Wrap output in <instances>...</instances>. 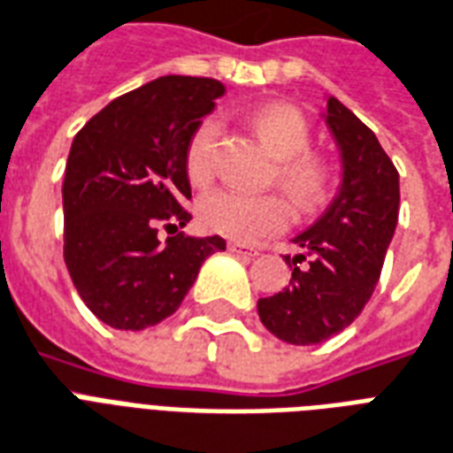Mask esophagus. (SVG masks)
I'll return each mask as SVG.
<instances>
[{
  "label": "esophagus",
  "mask_w": 453,
  "mask_h": 453,
  "mask_svg": "<svg viewBox=\"0 0 453 453\" xmlns=\"http://www.w3.org/2000/svg\"><path fill=\"white\" fill-rule=\"evenodd\" d=\"M229 250L236 255H246V257H255V255H257V250H255L253 246H248V243H239V241H231Z\"/></svg>",
  "instance_id": "34e87169"
}]
</instances>
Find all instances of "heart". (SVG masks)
Returning a JSON list of instances; mask_svg holds the SVG:
<instances>
[{
    "instance_id": "1",
    "label": "heart",
    "mask_w": 453,
    "mask_h": 453,
    "mask_svg": "<svg viewBox=\"0 0 453 453\" xmlns=\"http://www.w3.org/2000/svg\"><path fill=\"white\" fill-rule=\"evenodd\" d=\"M248 124L265 150L277 159L274 179L298 210H312L327 198L332 172L325 159L308 152L311 126L301 111L287 102H267L248 114ZM217 124L200 121L186 145L183 165L190 183L205 186L212 176V145ZM200 224L229 239L255 241L284 229L288 207L279 196H246L239 190H212L198 203Z\"/></svg>"
}]
</instances>
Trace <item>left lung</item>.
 I'll return each mask as SVG.
<instances>
[{
    "instance_id": "left-lung-1",
    "label": "left lung",
    "mask_w": 453,
    "mask_h": 453,
    "mask_svg": "<svg viewBox=\"0 0 453 453\" xmlns=\"http://www.w3.org/2000/svg\"><path fill=\"white\" fill-rule=\"evenodd\" d=\"M322 117L342 155V186L327 212L294 236L301 253L284 257L291 284L257 301L265 327L296 346L327 342L358 318L399 219V172L377 135L336 97Z\"/></svg>"
}]
</instances>
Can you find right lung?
Returning a JSON list of instances; mask_svg holds the SVG:
<instances>
[{"label": "right lung", "mask_w": 453, "mask_h": 453, "mask_svg": "<svg viewBox=\"0 0 453 453\" xmlns=\"http://www.w3.org/2000/svg\"><path fill=\"white\" fill-rule=\"evenodd\" d=\"M224 88L162 76L111 100L71 142L64 172V263L93 315L141 332L174 315L222 236L196 239L186 145ZM159 226L176 230L159 242Z\"/></svg>", "instance_id": "obj_1"}]
</instances>
